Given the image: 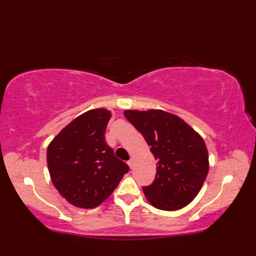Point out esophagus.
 Masks as SVG:
<instances>
[{"instance_id": "obj_1", "label": "esophagus", "mask_w": 256, "mask_h": 256, "mask_svg": "<svg viewBox=\"0 0 256 256\" xmlns=\"http://www.w3.org/2000/svg\"><path fill=\"white\" fill-rule=\"evenodd\" d=\"M128 166L131 167V168L133 167V164H134V158H133V157H131V158L128 160Z\"/></svg>"}]
</instances>
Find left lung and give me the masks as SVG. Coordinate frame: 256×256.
<instances>
[{
  "label": "left lung",
  "mask_w": 256,
  "mask_h": 256,
  "mask_svg": "<svg viewBox=\"0 0 256 256\" xmlns=\"http://www.w3.org/2000/svg\"><path fill=\"white\" fill-rule=\"evenodd\" d=\"M124 116L143 135L157 160L156 177L143 187L148 202L174 211L192 202L209 172L204 138L182 118L162 110H125Z\"/></svg>",
  "instance_id": "1"
}]
</instances>
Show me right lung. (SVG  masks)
I'll use <instances>...</instances> for the list:
<instances>
[{
  "instance_id": "right-lung-1",
  "label": "right lung",
  "mask_w": 256,
  "mask_h": 256,
  "mask_svg": "<svg viewBox=\"0 0 256 256\" xmlns=\"http://www.w3.org/2000/svg\"><path fill=\"white\" fill-rule=\"evenodd\" d=\"M111 112L92 108L64 126L48 145L52 182L69 204L84 209L101 204L130 170L106 142Z\"/></svg>"
}]
</instances>
